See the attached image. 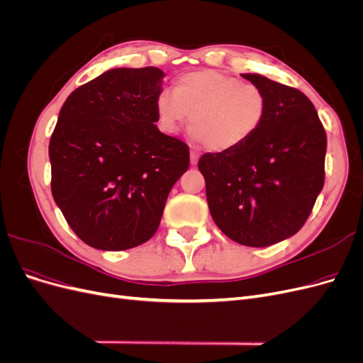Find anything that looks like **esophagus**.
Returning <instances> with one entry per match:
<instances>
[{"label": "esophagus", "mask_w": 363, "mask_h": 363, "mask_svg": "<svg viewBox=\"0 0 363 363\" xmlns=\"http://www.w3.org/2000/svg\"><path fill=\"white\" fill-rule=\"evenodd\" d=\"M196 163H199V152L191 150V164H194V167H195Z\"/></svg>", "instance_id": "obj_1"}]
</instances>
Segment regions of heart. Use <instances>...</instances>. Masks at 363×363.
<instances>
[{"instance_id":"1","label":"heart","mask_w":363,"mask_h":363,"mask_svg":"<svg viewBox=\"0 0 363 363\" xmlns=\"http://www.w3.org/2000/svg\"><path fill=\"white\" fill-rule=\"evenodd\" d=\"M268 98L260 86L212 69L182 74L172 84V96L156 101L160 127L174 133L189 118L192 138L213 152L242 147L265 123Z\"/></svg>"}]
</instances>
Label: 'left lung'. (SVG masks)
Listing matches in <instances>:
<instances>
[{
    "label": "left lung",
    "mask_w": 363,
    "mask_h": 363,
    "mask_svg": "<svg viewBox=\"0 0 363 363\" xmlns=\"http://www.w3.org/2000/svg\"><path fill=\"white\" fill-rule=\"evenodd\" d=\"M268 98L265 123L230 152H204L208 211L238 244L269 247L291 238L309 218L324 186L327 136L301 91L259 74H242Z\"/></svg>",
    "instance_id": "left-lung-1"
}]
</instances>
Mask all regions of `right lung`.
<instances>
[{
    "label": "right lung",
    "mask_w": 363,
    "mask_h": 363,
    "mask_svg": "<svg viewBox=\"0 0 363 363\" xmlns=\"http://www.w3.org/2000/svg\"><path fill=\"white\" fill-rule=\"evenodd\" d=\"M163 71L116 68L67 98L50 140L51 192L74 233L96 250L147 242L189 147L163 135L156 101Z\"/></svg>",
    "instance_id": "obj_1"
}]
</instances>
